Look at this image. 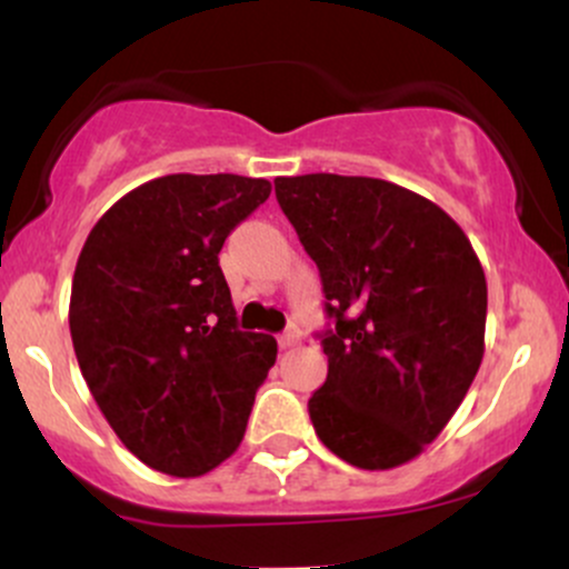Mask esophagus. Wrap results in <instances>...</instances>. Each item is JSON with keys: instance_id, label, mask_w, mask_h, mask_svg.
<instances>
[{"instance_id": "obj_1", "label": "esophagus", "mask_w": 569, "mask_h": 569, "mask_svg": "<svg viewBox=\"0 0 569 569\" xmlns=\"http://www.w3.org/2000/svg\"><path fill=\"white\" fill-rule=\"evenodd\" d=\"M302 342V337H299V331H283V335L278 337V345L283 350H289V348H297V345Z\"/></svg>"}]
</instances>
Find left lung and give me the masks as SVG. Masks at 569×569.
<instances>
[{"mask_svg": "<svg viewBox=\"0 0 569 569\" xmlns=\"http://www.w3.org/2000/svg\"><path fill=\"white\" fill-rule=\"evenodd\" d=\"M318 264L329 375L307 401L318 439L363 471L415 460L447 428L485 358L487 278L460 224L369 176L276 179Z\"/></svg>", "mask_w": 569, "mask_h": 569, "instance_id": "obj_1", "label": "left lung"}]
</instances>
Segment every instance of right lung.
<instances>
[{"label": "right lung", "instance_id": "add662e5", "mask_svg": "<svg viewBox=\"0 0 569 569\" xmlns=\"http://www.w3.org/2000/svg\"><path fill=\"white\" fill-rule=\"evenodd\" d=\"M270 192L234 173L160 176L84 240L69 302L77 363L117 439L154 471L194 479L243 441L278 342L238 329L219 251Z\"/></svg>", "mask_w": 569, "mask_h": 569}]
</instances>
